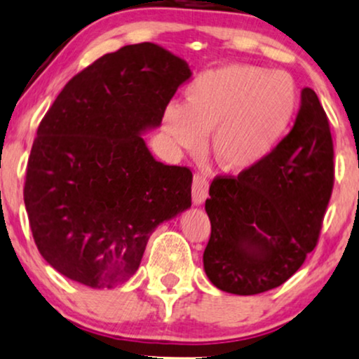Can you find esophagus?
<instances>
[{"label":"esophagus","mask_w":359,"mask_h":359,"mask_svg":"<svg viewBox=\"0 0 359 359\" xmlns=\"http://www.w3.org/2000/svg\"><path fill=\"white\" fill-rule=\"evenodd\" d=\"M207 197H208V180L201 174L194 175V182H192L194 203L195 205H201V203L205 202Z\"/></svg>","instance_id":"1"}]
</instances>
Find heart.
Masks as SVG:
<instances>
[{
    "instance_id": "1",
    "label": "heart",
    "mask_w": 359,
    "mask_h": 359,
    "mask_svg": "<svg viewBox=\"0 0 359 359\" xmlns=\"http://www.w3.org/2000/svg\"><path fill=\"white\" fill-rule=\"evenodd\" d=\"M298 107V86L287 71L247 62L210 69L185 89V104H167L162 130L195 152L212 133L210 152L226 172H245L273 152Z\"/></svg>"
}]
</instances>
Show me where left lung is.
I'll use <instances>...</instances> for the list:
<instances>
[{"mask_svg": "<svg viewBox=\"0 0 359 359\" xmlns=\"http://www.w3.org/2000/svg\"><path fill=\"white\" fill-rule=\"evenodd\" d=\"M334 180L328 117L302 90L293 129L265 161L217 177L205 212L212 233L203 270L222 292L258 294L285 283L316 247Z\"/></svg>", "mask_w": 359, "mask_h": 359, "instance_id": "obj_1", "label": "left lung"}]
</instances>
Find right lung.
I'll return each instance as SVG.
<instances>
[{"label":"right lung","mask_w":359,"mask_h":359,"mask_svg":"<svg viewBox=\"0 0 359 359\" xmlns=\"http://www.w3.org/2000/svg\"><path fill=\"white\" fill-rule=\"evenodd\" d=\"M190 76L158 44H129L76 74L49 107L25 205L36 247L61 275L114 288L139 269L154 230L192 205V172L156 161L142 137Z\"/></svg>","instance_id":"add662e5"}]
</instances>
